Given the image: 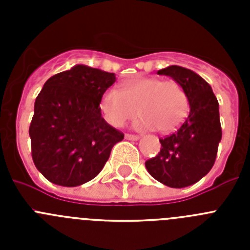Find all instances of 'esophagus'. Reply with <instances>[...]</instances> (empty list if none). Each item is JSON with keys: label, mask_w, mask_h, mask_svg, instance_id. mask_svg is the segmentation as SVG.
Wrapping results in <instances>:
<instances>
[{"label": "esophagus", "mask_w": 250, "mask_h": 250, "mask_svg": "<svg viewBox=\"0 0 250 250\" xmlns=\"http://www.w3.org/2000/svg\"><path fill=\"white\" fill-rule=\"evenodd\" d=\"M125 139H126V140H138L139 136L132 135V134H125Z\"/></svg>", "instance_id": "obj_1"}]
</instances>
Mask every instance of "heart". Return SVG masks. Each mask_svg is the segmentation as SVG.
<instances>
[{
    "label": "heart",
    "instance_id": "b5f03b06",
    "mask_svg": "<svg viewBox=\"0 0 250 250\" xmlns=\"http://www.w3.org/2000/svg\"><path fill=\"white\" fill-rule=\"evenodd\" d=\"M100 110L115 127L124 126L136 116L141 129H156L167 134L178 129L189 111V99L178 81L138 77L124 83L121 90H106L100 99Z\"/></svg>",
    "mask_w": 250,
    "mask_h": 250
}]
</instances>
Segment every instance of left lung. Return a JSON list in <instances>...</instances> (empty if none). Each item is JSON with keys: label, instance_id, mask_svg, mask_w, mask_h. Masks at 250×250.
Instances as JSON below:
<instances>
[{"label": "left lung", "instance_id": "1", "mask_svg": "<svg viewBox=\"0 0 250 250\" xmlns=\"http://www.w3.org/2000/svg\"><path fill=\"white\" fill-rule=\"evenodd\" d=\"M158 74L173 77L184 87L190 111L175 132L160 139V152L146 160L145 167L167 187H189L207 175L215 163L222 140L219 104L210 85L189 68L173 65Z\"/></svg>", "mask_w": 250, "mask_h": 250}]
</instances>
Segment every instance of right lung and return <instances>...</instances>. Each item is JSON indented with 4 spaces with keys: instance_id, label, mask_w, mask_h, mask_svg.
Listing matches in <instances>:
<instances>
[{
    "instance_id": "right-lung-1",
    "label": "right lung",
    "mask_w": 250,
    "mask_h": 250,
    "mask_svg": "<svg viewBox=\"0 0 250 250\" xmlns=\"http://www.w3.org/2000/svg\"><path fill=\"white\" fill-rule=\"evenodd\" d=\"M115 81L111 72L76 65L45 83L28 132L35 167L48 182L61 187L90 182L124 139L100 110L101 96Z\"/></svg>"
}]
</instances>
